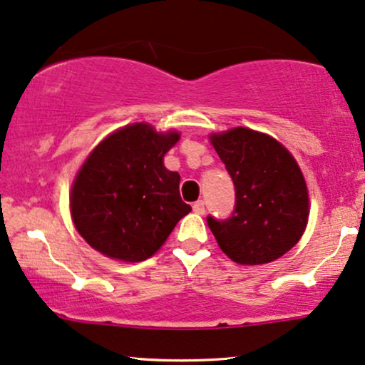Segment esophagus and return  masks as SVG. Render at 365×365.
Segmentation results:
<instances>
[{
    "mask_svg": "<svg viewBox=\"0 0 365 365\" xmlns=\"http://www.w3.org/2000/svg\"><path fill=\"white\" fill-rule=\"evenodd\" d=\"M193 212H195V214H198V215H204L205 214V204H204V200H197L195 204H193Z\"/></svg>",
    "mask_w": 365,
    "mask_h": 365,
    "instance_id": "esophagus-1",
    "label": "esophagus"
}]
</instances>
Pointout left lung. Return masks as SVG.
<instances>
[{
    "label": "left lung",
    "mask_w": 365,
    "mask_h": 365,
    "mask_svg": "<svg viewBox=\"0 0 365 365\" xmlns=\"http://www.w3.org/2000/svg\"><path fill=\"white\" fill-rule=\"evenodd\" d=\"M210 141L236 188L227 219L207 217L220 249L239 264L278 259L307 227L308 190L298 163L274 138L247 128Z\"/></svg>",
    "instance_id": "obj_1"
}]
</instances>
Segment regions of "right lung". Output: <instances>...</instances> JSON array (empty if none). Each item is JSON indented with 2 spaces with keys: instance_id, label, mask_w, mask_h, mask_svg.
I'll return each instance as SVG.
<instances>
[{
  "instance_id": "right-lung-1",
  "label": "right lung",
  "mask_w": 365,
  "mask_h": 365,
  "mask_svg": "<svg viewBox=\"0 0 365 365\" xmlns=\"http://www.w3.org/2000/svg\"><path fill=\"white\" fill-rule=\"evenodd\" d=\"M178 133L136 123L106 138L72 187L71 212L87 244L113 259H148L192 207L180 197V175L163 156Z\"/></svg>"
}]
</instances>
